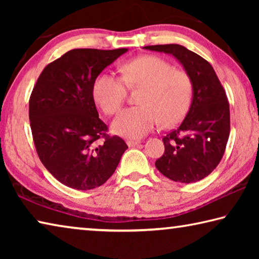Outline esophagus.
Instances as JSON below:
<instances>
[{
	"mask_svg": "<svg viewBox=\"0 0 259 259\" xmlns=\"http://www.w3.org/2000/svg\"><path fill=\"white\" fill-rule=\"evenodd\" d=\"M126 144H128L129 147H134L136 145H138V144H140V140H128Z\"/></svg>",
	"mask_w": 259,
	"mask_h": 259,
	"instance_id": "esophagus-1",
	"label": "esophagus"
}]
</instances>
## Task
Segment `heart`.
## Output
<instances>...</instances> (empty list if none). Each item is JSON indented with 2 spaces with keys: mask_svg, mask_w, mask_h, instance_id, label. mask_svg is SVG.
<instances>
[{
  "mask_svg": "<svg viewBox=\"0 0 259 259\" xmlns=\"http://www.w3.org/2000/svg\"><path fill=\"white\" fill-rule=\"evenodd\" d=\"M128 87H144L142 106L124 109L113 122L114 133L128 138L143 137L161 123H178L190 109L193 81L185 71L157 56H140L122 66V77L104 72L96 77L93 97L106 115L120 111Z\"/></svg>",
  "mask_w": 259,
  "mask_h": 259,
  "instance_id": "obj_1",
  "label": "heart"
}]
</instances>
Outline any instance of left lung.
<instances>
[{
  "instance_id": "obj_1",
  "label": "left lung",
  "mask_w": 259,
  "mask_h": 259,
  "mask_svg": "<svg viewBox=\"0 0 259 259\" xmlns=\"http://www.w3.org/2000/svg\"><path fill=\"white\" fill-rule=\"evenodd\" d=\"M177 58L193 81V99L185 119L162 140L164 153L155 161L157 170L178 183L199 182L212 172L230 136V105L213 68L195 52L179 45L148 46Z\"/></svg>"
}]
</instances>
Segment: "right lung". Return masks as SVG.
I'll return each mask as SVG.
<instances>
[{"label": "right lung", "instance_id": "obj_1", "mask_svg": "<svg viewBox=\"0 0 259 259\" xmlns=\"http://www.w3.org/2000/svg\"><path fill=\"white\" fill-rule=\"evenodd\" d=\"M128 49H73L47 65L29 98L34 145L52 176L74 190H93L115 171L128 148L99 119L93 84Z\"/></svg>", "mask_w": 259, "mask_h": 259}]
</instances>
